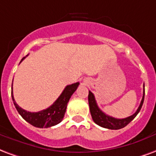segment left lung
Returning a JSON list of instances; mask_svg holds the SVG:
<instances>
[{"mask_svg": "<svg viewBox=\"0 0 156 156\" xmlns=\"http://www.w3.org/2000/svg\"><path fill=\"white\" fill-rule=\"evenodd\" d=\"M144 98H145V85H144V88H143L142 100L140 101V104L136 112L133 115L128 116V117H126L123 119H117V118H115L112 116H108L107 114H105L102 111L100 110V108L97 104V101H96L95 97L93 95V93L91 91H89V93H88V103H89L90 112L92 115V118L97 125L100 126L101 127L111 129V130L122 129V128L125 127L126 126H127L136 116L137 114L139 113V112L142 107L143 102H144Z\"/></svg>", "mask_w": 156, "mask_h": 156, "instance_id": "8db88e82", "label": "left lung"}]
</instances>
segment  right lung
I'll return each instance as SVG.
<instances>
[{"mask_svg":"<svg viewBox=\"0 0 156 156\" xmlns=\"http://www.w3.org/2000/svg\"><path fill=\"white\" fill-rule=\"evenodd\" d=\"M25 58H23L21 61ZM79 83H75L71 85H68L64 88L63 93L58 97V98L48 108L44 110L40 111L38 112H30L24 110L21 107H20L15 101L13 96V92L11 91V97L13 100L14 105L18 111V112L23 118L29 122L30 124L38 128H48L57 125L59 122H62L65 112H66L67 105L69 99L77 90Z\"/></svg>","mask_w":156,"mask_h":156,"instance_id":"right-lung-1","label":"right lung"}]
</instances>
